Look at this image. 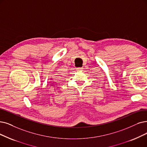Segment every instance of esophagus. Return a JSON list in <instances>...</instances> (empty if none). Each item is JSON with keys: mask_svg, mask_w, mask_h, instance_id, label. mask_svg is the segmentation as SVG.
<instances>
[{"mask_svg": "<svg viewBox=\"0 0 147 147\" xmlns=\"http://www.w3.org/2000/svg\"><path fill=\"white\" fill-rule=\"evenodd\" d=\"M83 67H78V68H77V70H83Z\"/></svg>", "mask_w": 147, "mask_h": 147, "instance_id": "esophagus-1", "label": "esophagus"}]
</instances>
